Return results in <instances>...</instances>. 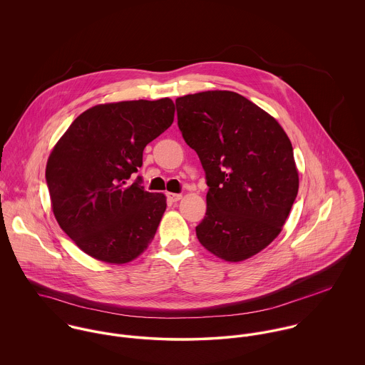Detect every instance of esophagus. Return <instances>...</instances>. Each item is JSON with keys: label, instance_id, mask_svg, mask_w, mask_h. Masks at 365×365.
Returning <instances> with one entry per match:
<instances>
[{"label": "esophagus", "instance_id": "1", "mask_svg": "<svg viewBox=\"0 0 365 365\" xmlns=\"http://www.w3.org/2000/svg\"><path fill=\"white\" fill-rule=\"evenodd\" d=\"M182 198L181 194H174V192H167V200L171 201V202H177Z\"/></svg>", "mask_w": 365, "mask_h": 365}]
</instances>
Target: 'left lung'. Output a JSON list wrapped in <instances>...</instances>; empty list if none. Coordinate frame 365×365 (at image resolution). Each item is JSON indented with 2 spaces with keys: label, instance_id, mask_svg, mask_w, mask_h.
<instances>
[{
  "label": "left lung",
  "instance_id": "left-lung-1",
  "mask_svg": "<svg viewBox=\"0 0 365 365\" xmlns=\"http://www.w3.org/2000/svg\"><path fill=\"white\" fill-rule=\"evenodd\" d=\"M178 128L205 171L207 213L200 243L226 261L265 249L281 232L298 194L292 145L281 125L233 91L175 100Z\"/></svg>",
  "mask_w": 365,
  "mask_h": 365
}]
</instances>
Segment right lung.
Masks as SVG:
<instances>
[{"label":"right lung","mask_w":365,"mask_h":365,"mask_svg":"<svg viewBox=\"0 0 365 365\" xmlns=\"http://www.w3.org/2000/svg\"><path fill=\"white\" fill-rule=\"evenodd\" d=\"M174 103L96 105L74 119L46 164L53 213L88 256L113 264L136 259L156 235L165 197L145 191L138 177L143 150L174 120Z\"/></svg>","instance_id":"obj_1"}]
</instances>
